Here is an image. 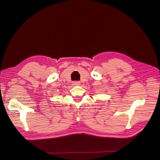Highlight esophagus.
Instances as JSON below:
<instances>
[{
    "instance_id": "obj_1",
    "label": "esophagus",
    "mask_w": 160,
    "mask_h": 160,
    "mask_svg": "<svg viewBox=\"0 0 160 160\" xmlns=\"http://www.w3.org/2000/svg\"><path fill=\"white\" fill-rule=\"evenodd\" d=\"M80 84H81L80 81H76L72 82V85H79Z\"/></svg>"
}]
</instances>
